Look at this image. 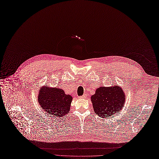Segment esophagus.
Here are the masks:
<instances>
[{"label": "esophagus", "instance_id": "34e87169", "mask_svg": "<svg viewBox=\"0 0 159 159\" xmlns=\"http://www.w3.org/2000/svg\"><path fill=\"white\" fill-rule=\"evenodd\" d=\"M86 98V96H85V95H83L82 96H80V97H79V99H84Z\"/></svg>", "mask_w": 159, "mask_h": 159}]
</instances>
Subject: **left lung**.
<instances>
[{"label": "left lung", "instance_id": "obj_1", "mask_svg": "<svg viewBox=\"0 0 159 159\" xmlns=\"http://www.w3.org/2000/svg\"><path fill=\"white\" fill-rule=\"evenodd\" d=\"M125 99L123 89L118 84L101 86L97 88L95 94L91 96L94 112L102 118L112 117L120 112L124 107Z\"/></svg>", "mask_w": 159, "mask_h": 159}]
</instances>
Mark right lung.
Returning <instances> with one entry per match:
<instances>
[{"label":"right lung","instance_id":"obj_1","mask_svg":"<svg viewBox=\"0 0 159 159\" xmlns=\"http://www.w3.org/2000/svg\"><path fill=\"white\" fill-rule=\"evenodd\" d=\"M73 98L62 89L43 86L38 95V101L44 111L53 116L64 117L70 112Z\"/></svg>","mask_w":159,"mask_h":159}]
</instances>
